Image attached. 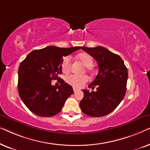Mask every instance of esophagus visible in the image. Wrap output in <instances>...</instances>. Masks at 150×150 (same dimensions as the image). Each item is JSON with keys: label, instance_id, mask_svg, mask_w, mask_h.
Wrapping results in <instances>:
<instances>
[{"label": "esophagus", "instance_id": "34e87169", "mask_svg": "<svg viewBox=\"0 0 150 150\" xmlns=\"http://www.w3.org/2000/svg\"><path fill=\"white\" fill-rule=\"evenodd\" d=\"M73 90H74V93H76V91H78V90H79V89H77V88L73 87Z\"/></svg>", "mask_w": 150, "mask_h": 150}]
</instances>
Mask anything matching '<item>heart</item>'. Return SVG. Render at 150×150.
Listing matches in <instances>:
<instances>
[{
	"instance_id": "heart-1",
	"label": "heart",
	"mask_w": 150,
	"mask_h": 150,
	"mask_svg": "<svg viewBox=\"0 0 150 150\" xmlns=\"http://www.w3.org/2000/svg\"><path fill=\"white\" fill-rule=\"evenodd\" d=\"M79 58L84 65L87 67H90L93 64V59L87 53H81L79 55ZM61 70L63 73L67 74L70 70L71 67V57L66 56L63 57L61 64ZM89 80L87 76L69 74L65 77V81L69 85L73 86L74 87L81 88L87 83Z\"/></svg>"
}]
</instances>
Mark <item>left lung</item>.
<instances>
[{
    "label": "left lung",
    "mask_w": 150,
    "mask_h": 150,
    "mask_svg": "<svg viewBox=\"0 0 150 150\" xmlns=\"http://www.w3.org/2000/svg\"><path fill=\"white\" fill-rule=\"evenodd\" d=\"M82 50L97 61L99 71L89 85L97 91L83 89L80 102L81 110L87 115L99 117L109 114L122 101L126 91L128 69L122 59L102 46L81 47Z\"/></svg>",
    "instance_id": "8db88e82"
}]
</instances>
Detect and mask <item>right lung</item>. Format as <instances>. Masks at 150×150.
Returning a JSON list of instances; mask_svg holds the SVG:
<instances>
[{"label": "right lung", "instance_id": "add662e5", "mask_svg": "<svg viewBox=\"0 0 150 150\" xmlns=\"http://www.w3.org/2000/svg\"><path fill=\"white\" fill-rule=\"evenodd\" d=\"M81 49L79 46L59 48L48 46L35 50L20 63L18 89L22 102L30 111L40 117L56 115L65 100L74 93L72 87L59 77L63 57ZM59 79L60 85L51 81Z\"/></svg>", "mask_w": 150, "mask_h": 150}]
</instances>
